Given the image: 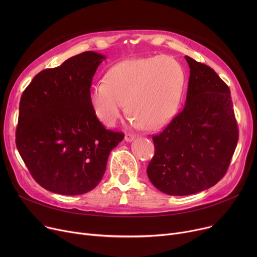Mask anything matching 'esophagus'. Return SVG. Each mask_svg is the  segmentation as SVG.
Instances as JSON below:
<instances>
[{
	"label": "esophagus",
	"instance_id": "esophagus-1",
	"mask_svg": "<svg viewBox=\"0 0 257 257\" xmlns=\"http://www.w3.org/2000/svg\"><path fill=\"white\" fill-rule=\"evenodd\" d=\"M134 139H136V137H134L133 134H131V133H126L125 134V141L126 142H132Z\"/></svg>",
	"mask_w": 257,
	"mask_h": 257
}]
</instances>
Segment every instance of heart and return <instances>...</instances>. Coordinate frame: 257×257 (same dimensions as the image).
Listing matches in <instances>:
<instances>
[{"mask_svg": "<svg viewBox=\"0 0 257 257\" xmlns=\"http://www.w3.org/2000/svg\"><path fill=\"white\" fill-rule=\"evenodd\" d=\"M184 84L183 67L171 56L127 59L107 71L105 82L91 86L89 101L106 126L116 124L127 101L134 125L159 129L176 114Z\"/></svg>", "mask_w": 257, "mask_h": 257, "instance_id": "heart-1", "label": "heart"}]
</instances>
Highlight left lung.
Returning <instances> with one entry per match:
<instances>
[{
    "label": "left lung",
    "instance_id": "1",
    "mask_svg": "<svg viewBox=\"0 0 257 257\" xmlns=\"http://www.w3.org/2000/svg\"><path fill=\"white\" fill-rule=\"evenodd\" d=\"M190 79L183 110L152 138L147 168L152 184L168 195L186 196L217 184L238 141L230 90L211 67L185 56Z\"/></svg>",
    "mask_w": 257,
    "mask_h": 257
}]
</instances>
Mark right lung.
I'll return each instance as SVG.
<instances>
[{
    "label": "right lung",
    "instance_id": "right-lung-1",
    "mask_svg": "<svg viewBox=\"0 0 257 257\" xmlns=\"http://www.w3.org/2000/svg\"><path fill=\"white\" fill-rule=\"evenodd\" d=\"M105 59L87 51L38 73L24 90L16 144L34 180L67 196L90 192L124 133L106 129L94 113L89 91Z\"/></svg>",
    "mask_w": 257,
    "mask_h": 257
}]
</instances>
